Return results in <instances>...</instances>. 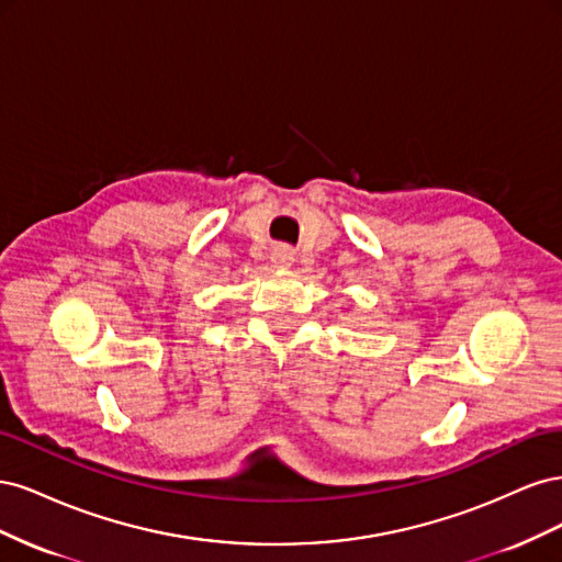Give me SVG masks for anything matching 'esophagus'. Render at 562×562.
Returning <instances> with one entry per match:
<instances>
[{"mask_svg": "<svg viewBox=\"0 0 562 562\" xmlns=\"http://www.w3.org/2000/svg\"><path fill=\"white\" fill-rule=\"evenodd\" d=\"M271 262H274V267H291L295 262V250L291 246H277L274 250H271Z\"/></svg>", "mask_w": 562, "mask_h": 562, "instance_id": "esophagus-1", "label": "esophagus"}]
</instances>
